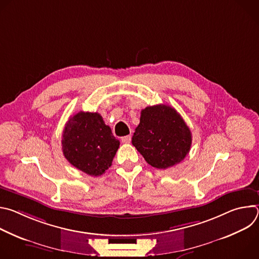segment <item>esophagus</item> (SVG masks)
<instances>
[{
	"instance_id": "obj_1",
	"label": "esophagus",
	"mask_w": 259,
	"mask_h": 259,
	"mask_svg": "<svg viewBox=\"0 0 259 259\" xmlns=\"http://www.w3.org/2000/svg\"><path fill=\"white\" fill-rule=\"evenodd\" d=\"M121 140H122L123 143H130V141H131V135L124 136V137L121 138Z\"/></svg>"
}]
</instances>
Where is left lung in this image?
<instances>
[{
    "instance_id": "8db88e82",
    "label": "left lung",
    "mask_w": 259,
    "mask_h": 259,
    "mask_svg": "<svg viewBox=\"0 0 259 259\" xmlns=\"http://www.w3.org/2000/svg\"><path fill=\"white\" fill-rule=\"evenodd\" d=\"M132 144L147 164L167 169L187 157L192 132L173 107L166 104L147 106L141 110Z\"/></svg>"
}]
</instances>
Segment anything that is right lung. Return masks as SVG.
<instances>
[{
  "label": "right lung",
  "instance_id": "1",
  "mask_svg": "<svg viewBox=\"0 0 259 259\" xmlns=\"http://www.w3.org/2000/svg\"><path fill=\"white\" fill-rule=\"evenodd\" d=\"M61 143L65 159L91 176H99L112 166L120 145L102 117L89 112H80L69 118Z\"/></svg>",
  "mask_w": 259,
  "mask_h": 259
}]
</instances>
